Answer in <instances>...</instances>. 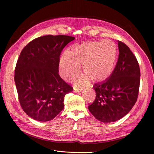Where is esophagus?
Segmentation results:
<instances>
[{"label": "esophagus", "instance_id": "1", "mask_svg": "<svg viewBox=\"0 0 154 154\" xmlns=\"http://www.w3.org/2000/svg\"><path fill=\"white\" fill-rule=\"evenodd\" d=\"M83 90V88H74V92H78Z\"/></svg>", "mask_w": 154, "mask_h": 154}]
</instances>
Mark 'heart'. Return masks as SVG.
<instances>
[{
  "instance_id": "b5f03b06",
  "label": "heart",
  "mask_w": 154,
  "mask_h": 154,
  "mask_svg": "<svg viewBox=\"0 0 154 154\" xmlns=\"http://www.w3.org/2000/svg\"><path fill=\"white\" fill-rule=\"evenodd\" d=\"M118 48L112 41L90 42L76 45L72 52L65 51L60 61V70L65 80H72L81 71V65L87 75L76 81L78 85L87 83L89 78L100 82L113 72L117 60Z\"/></svg>"
}]
</instances>
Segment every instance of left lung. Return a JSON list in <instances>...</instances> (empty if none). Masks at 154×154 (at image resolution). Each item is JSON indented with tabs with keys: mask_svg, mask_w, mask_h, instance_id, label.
I'll return each instance as SVG.
<instances>
[{
	"mask_svg": "<svg viewBox=\"0 0 154 154\" xmlns=\"http://www.w3.org/2000/svg\"><path fill=\"white\" fill-rule=\"evenodd\" d=\"M119 58L106 81L93 86L96 99L88 110L101 122H116L127 115L137 101L140 68L136 57L125 43L118 41Z\"/></svg>",
	"mask_w": 154,
	"mask_h": 154,
	"instance_id": "8db88e82",
	"label": "left lung"
}]
</instances>
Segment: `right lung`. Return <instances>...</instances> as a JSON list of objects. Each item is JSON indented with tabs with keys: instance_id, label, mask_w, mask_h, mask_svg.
I'll use <instances>...</instances> for the list:
<instances>
[{
	"instance_id": "1",
	"label": "right lung",
	"mask_w": 154,
	"mask_h": 154,
	"mask_svg": "<svg viewBox=\"0 0 154 154\" xmlns=\"http://www.w3.org/2000/svg\"><path fill=\"white\" fill-rule=\"evenodd\" d=\"M74 37L45 35L23 48L15 69V82L22 109L38 122L52 120L63 107L64 97L73 88L58 74L60 56Z\"/></svg>"
}]
</instances>
